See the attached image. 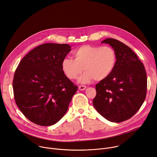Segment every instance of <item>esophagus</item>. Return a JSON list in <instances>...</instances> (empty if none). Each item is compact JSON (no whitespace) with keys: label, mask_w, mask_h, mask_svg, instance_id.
I'll list each match as a JSON object with an SVG mask.
<instances>
[{"label":"esophagus","mask_w":157,"mask_h":157,"mask_svg":"<svg viewBox=\"0 0 157 157\" xmlns=\"http://www.w3.org/2000/svg\"><path fill=\"white\" fill-rule=\"evenodd\" d=\"M86 89V86H84V85H80L78 86V89L80 90H85Z\"/></svg>","instance_id":"1"}]
</instances>
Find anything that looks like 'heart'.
<instances>
[{
  "label": "heart",
  "mask_w": 157,
  "mask_h": 157,
  "mask_svg": "<svg viewBox=\"0 0 157 157\" xmlns=\"http://www.w3.org/2000/svg\"><path fill=\"white\" fill-rule=\"evenodd\" d=\"M74 59L65 58L62 68L67 77L76 79L84 71L78 79L82 83H86L94 78L101 80L107 78L113 71L117 57L114 50L109 46L97 47L83 45L74 52Z\"/></svg>",
  "instance_id": "heart-1"
}]
</instances>
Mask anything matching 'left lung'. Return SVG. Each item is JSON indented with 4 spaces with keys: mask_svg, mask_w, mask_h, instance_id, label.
Here are the masks:
<instances>
[{
    "mask_svg": "<svg viewBox=\"0 0 157 157\" xmlns=\"http://www.w3.org/2000/svg\"><path fill=\"white\" fill-rule=\"evenodd\" d=\"M103 43L113 48L117 61L112 72L96 85L93 105L105 119L121 122L133 117L145 101L146 71L137 56L124 43L113 39H107Z\"/></svg>",
    "mask_w": 157,
    "mask_h": 157,
    "instance_id": "8db88e82",
    "label": "left lung"
}]
</instances>
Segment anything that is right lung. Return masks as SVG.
<instances>
[{"label":"right lung","mask_w":157,"mask_h":157,"mask_svg":"<svg viewBox=\"0 0 157 157\" xmlns=\"http://www.w3.org/2000/svg\"><path fill=\"white\" fill-rule=\"evenodd\" d=\"M71 47L47 43L32 49L17 68L13 90L17 105L32 122L54 125L67 112L78 86L63 73L62 62Z\"/></svg>","instance_id":"add662e5"}]
</instances>
